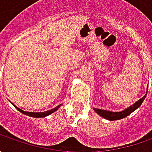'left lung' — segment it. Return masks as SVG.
<instances>
[{"label": "left lung", "mask_w": 152, "mask_h": 152, "mask_svg": "<svg viewBox=\"0 0 152 152\" xmlns=\"http://www.w3.org/2000/svg\"><path fill=\"white\" fill-rule=\"evenodd\" d=\"M146 96V94L142 98H140L139 101L135 102L134 104H133L129 107H128L125 110L122 111V112H118V113H114V112H110L107 110H102V109H98V108H94L95 112L97 114H99L101 117L106 118V119L110 120V121H114V120H119L122 118H124L126 117H128L129 114H131L134 111H135L138 107H140V105L144 102L145 98Z\"/></svg>", "instance_id": "left-lung-1"}]
</instances>
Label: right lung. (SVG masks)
I'll return each instance as SVG.
<instances>
[{
    "label": "right lung",
    "mask_w": 152,
    "mask_h": 152,
    "mask_svg": "<svg viewBox=\"0 0 152 152\" xmlns=\"http://www.w3.org/2000/svg\"><path fill=\"white\" fill-rule=\"evenodd\" d=\"M12 105H13L15 107L17 108L20 113H22L23 114H25L27 116L32 117V118H44V117H46V116H48V115H50V114L56 112V110H58V108L61 106V105H59V106L56 107L55 108H52V109H50L49 111H45V112H43V113H31V112H25V111H23V110H21L20 108L16 107L14 104H12Z\"/></svg>",
    "instance_id": "right-lung-1"
}]
</instances>
